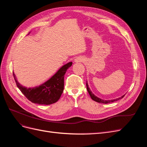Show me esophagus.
I'll list each match as a JSON object with an SVG mask.
<instances>
[{
    "instance_id": "34e87169",
    "label": "esophagus",
    "mask_w": 147,
    "mask_h": 147,
    "mask_svg": "<svg viewBox=\"0 0 147 147\" xmlns=\"http://www.w3.org/2000/svg\"><path fill=\"white\" fill-rule=\"evenodd\" d=\"M83 60L80 58H78V57H77V58H76L75 59V62H76V63H78V62H80V61H82Z\"/></svg>"
}]
</instances>
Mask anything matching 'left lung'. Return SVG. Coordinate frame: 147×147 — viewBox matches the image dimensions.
Masks as SVG:
<instances>
[{
  "mask_svg": "<svg viewBox=\"0 0 147 147\" xmlns=\"http://www.w3.org/2000/svg\"><path fill=\"white\" fill-rule=\"evenodd\" d=\"M86 89H87V91H88V93H89V94H90V96L91 97V99H92L93 100H94V101H96V102H99V103H102V104H108V103H110V102H115V101H117V100H119V99H122L123 97L124 96V95H123V96L120 97H119V98H117V99L106 100H103V99H101L99 98V97H97V96H96L94 94H93V93L91 92V90L90 89V88H89V86H88V84L87 82H86Z\"/></svg>",
  "mask_w": 147,
  "mask_h": 147,
  "instance_id": "left-lung-1",
  "label": "left lung"
}]
</instances>
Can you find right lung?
<instances>
[{
  "instance_id": "1",
  "label": "right lung",
  "mask_w": 147,
  "mask_h": 147,
  "mask_svg": "<svg viewBox=\"0 0 147 147\" xmlns=\"http://www.w3.org/2000/svg\"><path fill=\"white\" fill-rule=\"evenodd\" d=\"M72 62L64 65L58 71L41 85L34 88H26L18 82L14 73H13L17 87L28 100L32 103L41 105H50L58 100L64 90V75Z\"/></svg>"
}]
</instances>
